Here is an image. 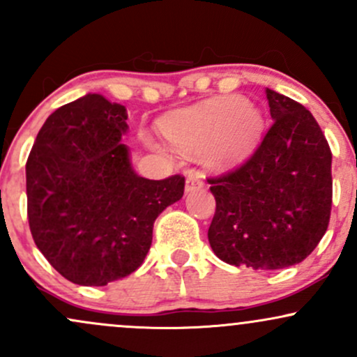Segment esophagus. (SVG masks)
<instances>
[{
  "instance_id": "obj_1",
  "label": "esophagus",
  "mask_w": 357,
  "mask_h": 357,
  "mask_svg": "<svg viewBox=\"0 0 357 357\" xmlns=\"http://www.w3.org/2000/svg\"><path fill=\"white\" fill-rule=\"evenodd\" d=\"M203 188V176L199 173H190L186 178V186H184V191L192 192L198 191Z\"/></svg>"
}]
</instances>
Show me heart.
Masks as SVG:
<instances>
[{
    "label": "heart",
    "mask_w": 357,
    "mask_h": 357,
    "mask_svg": "<svg viewBox=\"0 0 357 357\" xmlns=\"http://www.w3.org/2000/svg\"><path fill=\"white\" fill-rule=\"evenodd\" d=\"M265 119L260 109L240 96L216 97L171 114L161 124L174 149L199 153L208 147V161L215 167L238 166L261 141ZM165 151L166 147L154 146Z\"/></svg>",
    "instance_id": "b5f03b06"
}]
</instances>
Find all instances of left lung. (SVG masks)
I'll use <instances>...</instances> for the list:
<instances>
[{
	"instance_id": "obj_1",
	"label": "left lung",
	"mask_w": 357,
	"mask_h": 357,
	"mask_svg": "<svg viewBox=\"0 0 357 357\" xmlns=\"http://www.w3.org/2000/svg\"><path fill=\"white\" fill-rule=\"evenodd\" d=\"M273 124L252 158L210 178L216 211L208 240L235 267L278 270L301 264L327 230L333 154L312 114L265 90Z\"/></svg>"
}]
</instances>
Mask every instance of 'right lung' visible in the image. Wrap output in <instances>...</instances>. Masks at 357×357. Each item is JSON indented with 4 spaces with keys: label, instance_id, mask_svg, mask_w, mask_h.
Returning <instances> with one entry per match:
<instances>
[{
    "label": "right lung",
    "instance_id": "right-lung-1",
    "mask_svg": "<svg viewBox=\"0 0 357 357\" xmlns=\"http://www.w3.org/2000/svg\"><path fill=\"white\" fill-rule=\"evenodd\" d=\"M127 129L124 105L87 93L45 121L28 155L35 245L77 285H107L141 267L155 218L183 198V176L154 181L134 171Z\"/></svg>",
    "mask_w": 357,
    "mask_h": 357
}]
</instances>
